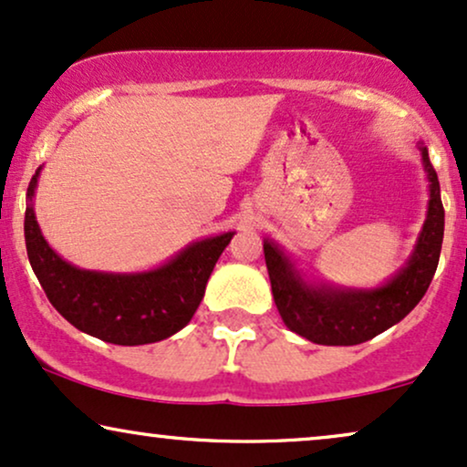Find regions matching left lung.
<instances>
[{"label":"left lung","mask_w":467,"mask_h":467,"mask_svg":"<svg viewBox=\"0 0 467 467\" xmlns=\"http://www.w3.org/2000/svg\"><path fill=\"white\" fill-rule=\"evenodd\" d=\"M429 182L427 218L407 262L381 285L347 287L305 273L273 238H264V257L273 298L290 331L325 347H355L400 322L422 301L440 262L444 205L429 149L418 140Z\"/></svg>","instance_id":"left-lung-1"}]
</instances>
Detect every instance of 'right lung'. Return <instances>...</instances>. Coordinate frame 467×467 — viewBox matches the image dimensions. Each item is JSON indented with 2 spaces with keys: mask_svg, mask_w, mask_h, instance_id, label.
<instances>
[{
  "mask_svg": "<svg viewBox=\"0 0 467 467\" xmlns=\"http://www.w3.org/2000/svg\"><path fill=\"white\" fill-rule=\"evenodd\" d=\"M43 166L27 186L26 246L49 303L75 329L119 347L153 344L182 331L203 301L207 279L235 232L194 240L169 260L138 273L79 268L51 249L40 232L34 194Z\"/></svg>",
  "mask_w": 467,
  "mask_h": 467,
  "instance_id": "1",
  "label": "right lung"
}]
</instances>
